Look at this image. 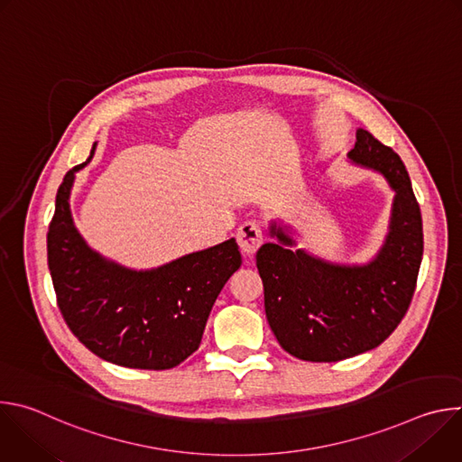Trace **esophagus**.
Here are the masks:
<instances>
[{
	"label": "esophagus",
	"mask_w": 462,
	"mask_h": 462,
	"mask_svg": "<svg viewBox=\"0 0 462 462\" xmlns=\"http://www.w3.org/2000/svg\"><path fill=\"white\" fill-rule=\"evenodd\" d=\"M236 239H237L241 250H243L246 255L255 254V250H257V248L261 246V243H263V230H261V225H259L257 221H245V223L237 228Z\"/></svg>",
	"instance_id": "34e87169"
}]
</instances>
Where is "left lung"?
<instances>
[{
  "label": "left lung",
  "instance_id": "left-lung-1",
  "mask_svg": "<svg viewBox=\"0 0 462 462\" xmlns=\"http://www.w3.org/2000/svg\"><path fill=\"white\" fill-rule=\"evenodd\" d=\"M349 159L385 177L394 189L389 234L367 265H335L283 245L265 243L255 265L265 312L280 346L307 362H338L378 347L406 316L422 261V217L404 162L369 131L358 129Z\"/></svg>",
  "mask_w": 462,
  "mask_h": 462
}]
</instances>
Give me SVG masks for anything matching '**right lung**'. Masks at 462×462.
Segmentation results:
<instances>
[{
    "label": "right lung",
    "mask_w": 462,
    "mask_h": 462,
    "mask_svg": "<svg viewBox=\"0 0 462 462\" xmlns=\"http://www.w3.org/2000/svg\"><path fill=\"white\" fill-rule=\"evenodd\" d=\"M63 177L47 232V261L58 309L97 356L131 369H171L201 346L210 310L241 267L236 239L179 257L153 271H129L91 250L73 225Z\"/></svg>",
    "instance_id": "1"
}]
</instances>
